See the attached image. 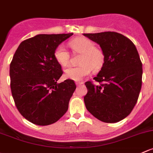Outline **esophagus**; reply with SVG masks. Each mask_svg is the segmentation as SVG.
Masks as SVG:
<instances>
[{
  "label": "esophagus",
  "instance_id": "obj_1",
  "mask_svg": "<svg viewBox=\"0 0 153 153\" xmlns=\"http://www.w3.org/2000/svg\"><path fill=\"white\" fill-rule=\"evenodd\" d=\"M75 84H76L77 85V86H81V85H82V84H83V82H78V81H77V82H75Z\"/></svg>",
  "mask_w": 153,
  "mask_h": 153
}]
</instances>
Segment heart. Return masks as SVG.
Wrapping results in <instances>:
<instances>
[{
	"instance_id": "obj_1",
	"label": "heart",
	"mask_w": 153,
	"mask_h": 153,
	"mask_svg": "<svg viewBox=\"0 0 153 153\" xmlns=\"http://www.w3.org/2000/svg\"><path fill=\"white\" fill-rule=\"evenodd\" d=\"M69 46L75 52L81 53L80 65L70 67L64 70V76L68 79L79 81L88 75L91 70H100L104 63V55L99 48L94 47V43L89 39L78 37L69 42ZM55 58L57 62L62 67L69 64L68 52L63 45H59L55 51Z\"/></svg>"
}]
</instances>
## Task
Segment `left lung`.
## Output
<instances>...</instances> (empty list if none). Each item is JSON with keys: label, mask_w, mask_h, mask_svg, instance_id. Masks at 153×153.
I'll return each mask as SVG.
<instances>
[{"label": "left lung", "mask_w": 153, "mask_h": 153, "mask_svg": "<svg viewBox=\"0 0 153 153\" xmlns=\"http://www.w3.org/2000/svg\"><path fill=\"white\" fill-rule=\"evenodd\" d=\"M101 48L104 55L102 68L94 79L87 81L84 96L86 109L107 123L121 121L131 114L139 98L142 80V64L136 46L117 32L83 33Z\"/></svg>", "instance_id": "left-lung-1"}]
</instances>
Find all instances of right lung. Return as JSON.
<instances>
[{"label":"right lung","instance_id":"1","mask_svg":"<svg viewBox=\"0 0 153 153\" xmlns=\"http://www.w3.org/2000/svg\"><path fill=\"white\" fill-rule=\"evenodd\" d=\"M38 34L20 44L10 64L11 90L17 108L37 125L57 122L76 89L72 80L58 83L63 72L55 58L58 46L72 36Z\"/></svg>","mask_w":153,"mask_h":153}]
</instances>
